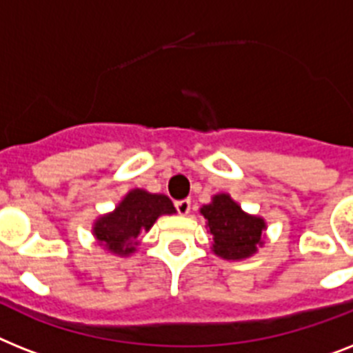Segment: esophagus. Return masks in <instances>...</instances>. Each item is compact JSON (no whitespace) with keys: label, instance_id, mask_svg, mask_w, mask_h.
Returning a JSON list of instances; mask_svg holds the SVG:
<instances>
[{"label":"esophagus","instance_id":"esophagus-1","mask_svg":"<svg viewBox=\"0 0 353 353\" xmlns=\"http://www.w3.org/2000/svg\"><path fill=\"white\" fill-rule=\"evenodd\" d=\"M174 208H176L179 214L185 216V214H189V211H191V202H189V200H179V202L174 203Z\"/></svg>","mask_w":353,"mask_h":353}]
</instances>
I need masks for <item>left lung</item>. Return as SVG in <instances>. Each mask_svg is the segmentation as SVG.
<instances>
[{"instance_id": "obj_1", "label": "left lung", "mask_w": 353, "mask_h": 353, "mask_svg": "<svg viewBox=\"0 0 353 353\" xmlns=\"http://www.w3.org/2000/svg\"><path fill=\"white\" fill-rule=\"evenodd\" d=\"M212 234L211 250L227 261H241L254 256L263 247L267 222L258 214H249L229 193H218L200 208Z\"/></svg>"}]
</instances>
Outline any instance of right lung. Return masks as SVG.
<instances>
[{
  "label": "right lung",
  "instance_id": "1",
  "mask_svg": "<svg viewBox=\"0 0 353 353\" xmlns=\"http://www.w3.org/2000/svg\"><path fill=\"white\" fill-rule=\"evenodd\" d=\"M174 212L176 209L165 194L135 188L124 194L113 211L101 214L93 222L92 234L110 254L126 258L141 243L139 236L150 231L160 216Z\"/></svg>",
  "mask_w": 353,
  "mask_h": 353
}]
</instances>
